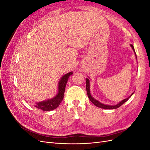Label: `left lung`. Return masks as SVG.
<instances>
[{
  "label": "left lung",
  "instance_id": "left-lung-1",
  "mask_svg": "<svg viewBox=\"0 0 150 150\" xmlns=\"http://www.w3.org/2000/svg\"><path fill=\"white\" fill-rule=\"evenodd\" d=\"M131 47H132L133 50L134 51V52L135 54V56L136 57H137V55H136V52L134 51V47L132 44H130ZM86 91H87V94H88V98L89 99H90V101H91L95 106L98 107V108H103V109H106V110H112V109H116V108H118L119 107H120L122 104H124L126 101H127L128 100V99L130 98V97L132 96V95L134 93H133L132 94H131L130 96L128 98H126L125 99H123V100L121 101V102H120L118 104H116V105L115 106H110V105H106V104H102L100 102H99L98 100H96V99H94L91 94V93H90V83H89V79L88 78H86Z\"/></svg>",
  "mask_w": 150,
  "mask_h": 150
}]
</instances>
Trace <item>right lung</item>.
Returning a JSON list of instances; mask_svg holds the SVG:
<instances>
[{
    "label": "right lung",
    "mask_w": 150,
    "mask_h": 150,
    "mask_svg": "<svg viewBox=\"0 0 150 150\" xmlns=\"http://www.w3.org/2000/svg\"><path fill=\"white\" fill-rule=\"evenodd\" d=\"M72 72H68V73L62 77L60 81L59 82L58 93L55 97L52 99H49L46 101L36 103L35 106L45 111H52L54 110V109L57 108L62 101L63 98H64L66 85L67 84L68 79H69V76L72 75Z\"/></svg>",
    "instance_id": "right-lung-1"
}]
</instances>
